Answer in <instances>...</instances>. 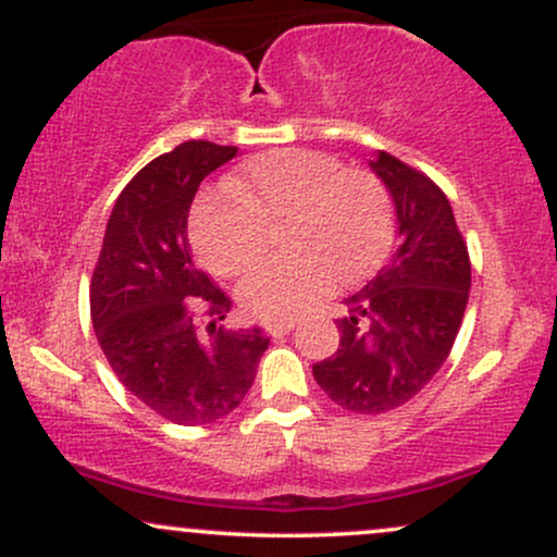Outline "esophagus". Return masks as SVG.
<instances>
[{
  "label": "esophagus",
  "instance_id": "34e87169",
  "mask_svg": "<svg viewBox=\"0 0 557 557\" xmlns=\"http://www.w3.org/2000/svg\"><path fill=\"white\" fill-rule=\"evenodd\" d=\"M290 330H296V324L293 322H280V324H264V332L270 337H283V335H287V332Z\"/></svg>",
  "mask_w": 557,
  "mask_h": 557
}]
</instances>
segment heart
Listing matches in <instances>:
<instances>
[{"label": "heart", "mask_w": 557, "mask_h": 557, "mask_svg": "<svg viewBox=\"0 0 557 557\" xmlns=\"http://www.w3.org/2000/svg\"><path fill=\"white\" fill-rule=\"evenodd\" d=\"M235 196H209L190 216V243L209 272L238 277L285 227L296 257L267 261L238 285V304L267 324L293 322L335 287L359 283L393 240L389 196L372 172L345 170L322 151H272L238 172Z\"/></svg>", "instance_id": "heart-1"}]
</instances>
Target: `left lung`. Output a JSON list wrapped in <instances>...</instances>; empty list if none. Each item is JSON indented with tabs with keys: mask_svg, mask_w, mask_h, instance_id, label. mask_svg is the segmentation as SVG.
<instances>
[{
	"mask_svg": "<svg viewBox=\"0 0 557 557\" xmlns=\"http://www.w3.org/2000/svg\"><path fill=\"white\" fill-rule=\"evenodd\" d=\"M372 170L393 196L398 248L343 300L341 345L314 363L317 385L354 413H385L430 385L461 330L471 261L450 201L424 172L380 151Z\"/></svg>",
	"mask_w": 557,
	"mask_h": 557,
	"instance_id": "1",
	"label": "left lung"
}]
</instances>
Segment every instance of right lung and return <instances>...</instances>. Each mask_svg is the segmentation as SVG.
I'll list each match as a JSON object with an SVG mask.
<instances>
[{
	"instance_id": "right-lung-1",
	"label": "right lung",
	"mask_w": 557,
	"mask_h": 557,
	"mask_svg": "<svg viewBox=\"0 0 557 557\" xmlns=\"http://www.w3.org/2000/svg\"><path fill=\"white\" fill-rule=\"evenodd\" d=\"M238 149L185 140L125 185L91 277L96 341L112 372L172 424L227 417L253 385L270 337L225 330L230 300L190 257L188 212Z\"/></svg>"
}]
</instances>
